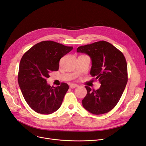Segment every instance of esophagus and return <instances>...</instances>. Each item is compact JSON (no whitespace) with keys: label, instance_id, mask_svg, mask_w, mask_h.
<instances>
[{"label":"esophagus","instance_id":"obj_1","mask_svg":"<svg viewBox=\"0 0 146 146\" xmlns=\"http://www.w3.org/2000/svg\"><path fill=\"white\" fill-rule=\"evenodd\" d=\"M78 85H77V84H75V83H71L70 85V87L71 88H77L78 87Z\"/></svg>","mask_w":146,"mask_h":146}]
</instances>
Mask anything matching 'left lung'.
Returning <instances> with one entry per match:
<instances>
[{"instance_id":"1","label":"left lung","mask_w":146,"mask_h":146,"mask_svg":"<svg viewBox=\"0 0 146 146\" xmlns=\"http://www.w3.org/2000/svg\"><path fill=\"white\" fill-rule=\"evenodd\" d=\"M77 52L90 56V74L101 84L97 90L85 86L87 94L82 100L83 107L94 114L109 112L120 100L128 81L124 55L111 44L105 41L80 46Z\"/></svg>"}]
</instances>
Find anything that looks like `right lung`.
<instances>
[{
  "label": "right lung",
  "instance_id": "obj_1",
  "mask_svg": "<svg viewBox=\"0 0 146 146\" xmlns=\"http://www.w3.org/2000/svg\"><path fill=\"white\" fill-rule=\"evenodd\" d=\"M72 48L52 41H44L34 45L22 57L18 83L26 102L35 111L49 114L60 107L68 85L61 83L60 86L53 88L46 80L50 72L58 70L60 59Z\"/></svg>",
  "mask_w": 146,
  "mask_h": 146
}]
</instances>
